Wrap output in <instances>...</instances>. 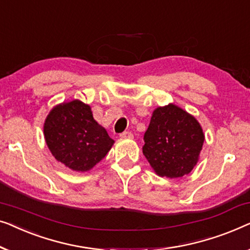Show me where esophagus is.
I'll use <instances>...</instances> for the list:
<instances>
[{"label": "esophagus", "instance_id": "obj_1", "mask_svg": "<svg viewBox=\"0 0 250 250\" xmlns=\"http://www.w3.org/2000/svg\"><path fill=\"white\" fill-rule=\"evenodd\" d=\"M120 137H121L122 139H131L132 137H133V135L130 131H125V132L120 133Z\"/></svg>", "mask_w": 250, "mask_h": 250}]
</instances>
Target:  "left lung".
I'll return each instance as SVG.
<instances>
[{
  "label": "left lung",
  "instance_id": "left-lung-1",
  "mask_svg": "<svg viewBox=\"0 0 250 250\" xmlns=\"http://www.w3.org/2000/svg\"><path fill=\"white\" fill-rule=\"evenodd\" d=\"M204 136L199 122L174 104L154 110L144 135L143 154L160 177L190 173L199 159Z\"/></svg>",
  "mask_w": 250,
  "mask_h": 250
}]
</instances>
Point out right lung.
Listing matches in <instances>:
<instances>
[{
  "label": "right lung",
  "mask_w": 250,
  "mask_h": 250,
  "mask_svg": "<svg viewBox=\"0 0 250 250\" xmlns=\"http://www.w3.org/2000/svg\"><path fill=\"white\" fill-rule=\"evenodd\" d=\"M44 137L56 160L73 171L86 172L104 159L114 140L79 100L56 105L44 124Z\"/></svg>",
  "instance_id": "add662e5"
}]
</instances>
